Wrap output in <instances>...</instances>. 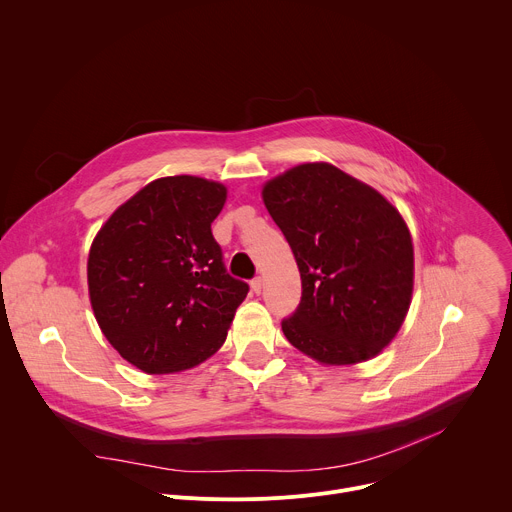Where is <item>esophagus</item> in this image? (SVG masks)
Wrapping results in <instances>:
<instances>
[{"label":"esophagus","instance_id":"34e87169","mask_svg":"<svg viewBox=\"0 0 512 512\" xmlns=\"http://www.w3.org/2000/svg\"><path fill=\"white\" fill-rule=\"evenodd\" d=\"M250 288H252L254 294H262V290H264V280H262V278H254V280L250 282Z\"/></svg>","mask_w":512,"mask_h":512}]
</instances>
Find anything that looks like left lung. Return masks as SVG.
<instances>
[{"instance_id":"obj_1","label":"left lung","mask_w":512,"mask_h":512,"mask_svg":"<svg viewBox=\"0 0 512 512\" xmlns=\"http://www.w3.org/2000/svg\"><path fill=\"white\" fill-rule=\"evenodd\" d=\"M302 278L288 342L324 366L378 356L412 300L414 248L400 212L372 186L328 162L298 164L262 186Z\"/></svg>"}]
</instances>
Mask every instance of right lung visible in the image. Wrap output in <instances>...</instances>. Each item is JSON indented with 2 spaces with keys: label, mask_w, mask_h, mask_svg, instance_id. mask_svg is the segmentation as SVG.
Masks as SVG:
<instances>
[{
  "label": "right lung",
  "mask_w": 512,
  "mask_h": 512,
  "mask_svg": "<svg viewBox=\"0 0 512 512\" xmlns=\"http://www.w3.org/2000/svg\"><path fill=\"white\" fill-rule=\"evenodd\" d=\"M226 196L214 180L158 178L118 206L92 242L98 326L146 374L190 370L216 354L248 294L226 272L210 228Z\"/></svg>",
  "instance_id": "right-lung-1"
}]
</instances>
